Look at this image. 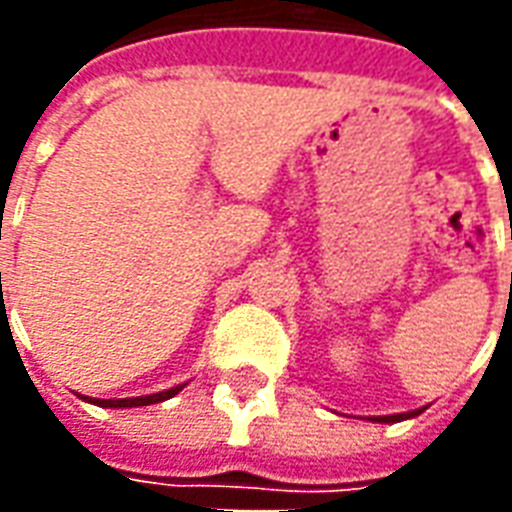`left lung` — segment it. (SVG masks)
I'll list each match as a JSON object with an SVG mask.
<instances>
[{
    "mask_svg": "<svg viewBox=\"0 0 512 512\" xmlns=\"http://www.w3.org/2000/svg\"><path fill=\"white\" fill-rule=\"evenodd\" d=\"M419 411H408V414H395V417H376V422H400V419L417 417Z\"/></svg>",
    "mask_w": 512,
    "mask_h": 512,
    "instance_id": "1",
    "label": "left lung"
}]
</instances>
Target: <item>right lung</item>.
Masks as SVG:
<instances>
[{"label":"right lung","instance_id":"1","mask_svg":"<svg viewBox=\"0 0 512 512\" xmlns=\"http://www.w3.org/2000/svg\"><path fill=\"white\" fill-rule=\"evenodd\" d=\"M183 389V386H172L167 392H156V395H145V397H123V400H93L95 406L104 408H134V406H150V403H161V400H169L175 397Z\"/></svg>","mask_w":512,"mask_h":512}]
</instances>
